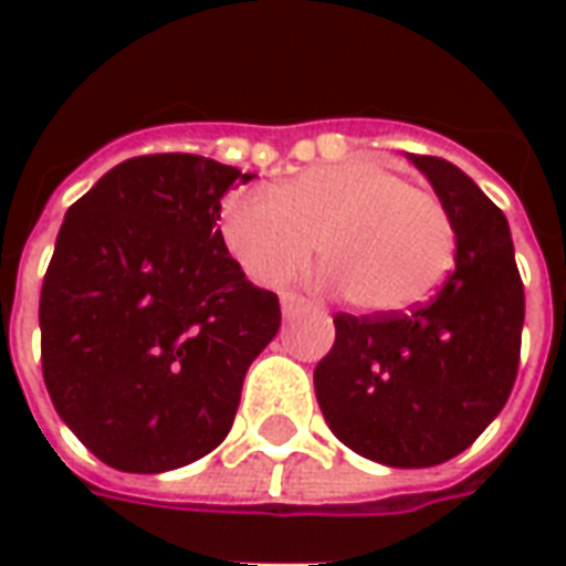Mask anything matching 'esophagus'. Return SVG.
<instances>
[{"label": "esophagus", "instance_id": "esophagus-1", "mask_svg": "<svg viewBox=\"0 0 566 566\" xmlns=\"http://www.w3.org/2000/svg\"><path fill=\"white\" fill-rule=\"evenodd\" d=\"M303 308H312V303H308V300H303V296H296V294H284L282 296L284 318H294V315H300Z\"/></svg>", "mask_w": 566, "mask_h": 566}]
</instances>
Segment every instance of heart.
<instances>
[{"mask_svg":"<svg viewBox=\"0 0 566 566\" xmlns=\"http://www.w3.org/2000/svg\"><path fill=\"white\" fill-rule=\"evenodd\" d=\"M221 233L260 284L294 279L321 242L343 296L367 315L424 303L454 260L446 206L379 160L312 166L272 193L233 190L223 199Z\"/></svg>","mask_w":566,"mask_h":566,"instance_id":"obj_1","label":"heart"}]
</instances>
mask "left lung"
I'll return each instance as SVG.
<instances>
[{
  "mask_svg": "<svg viewBox=\"0 0 566 566\" xmlns=\"http://www.w3.org/2000/svg\"><path fill=\"white\" fill-rule=\"evenodd\" d=\"M449 211L454 272L430 303L336 315L315 394L339 442L388 467H437L470 449L510 400L524 287L506 214L442 157L409 154Z\"/></svg>",
  "mask_w": 566,
  "mask_h": 566,
  "instance_id": "left-lung-1",
  "label": "left lung"
}]
</instances>
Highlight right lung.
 Here are the masks:
<instances>
[{"mask_svg": "<svg viewBox=\"0 0 566 566\" xmlns=\"http://www.w3.org/2000/svg\"><path fill=\"white\" fill-rule=\"evenodd\" d=\"M239 172L197 154L117 163L66 211L44 272L42 373L108 467L166 473L218 449L251 360L282 324L221 235Z\"/></svg>", "mask_w": 566, "mask_h": 566, "instance_id": "obj_1", "label": "right lung"}]
</instances>
